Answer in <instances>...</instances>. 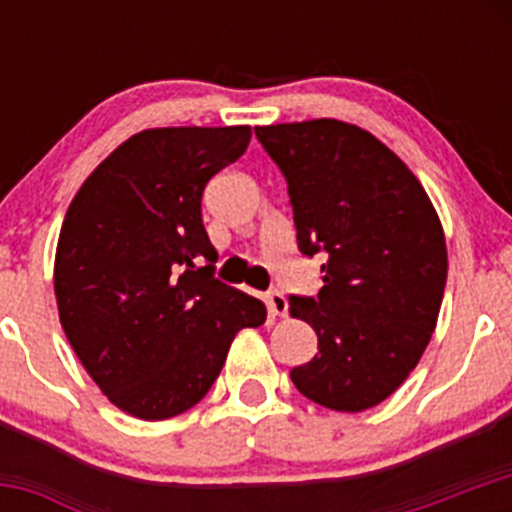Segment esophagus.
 Wrapping results in <instances>:
<instances>
[{
	"mask_svg": "<svg viewBox=\"0 0 512 512\" xmlns=\"http://www.w3.org/2000/svg\"><path fill=\"white\" fill-rule=\"evenodd\" d=\"M265 302L270 314H275V317H285L287 314V299L280 289H270V292L265 294Z\"/></svg>",
	"mask_w": 512,
	"mask_h": 512,
	"instance_id": "obj_1",
	"label": "esophagus"
}]
</instances>
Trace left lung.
<instances>
[{
  "mask_svg": "<svg viewBox=\"0 0 512 512\" xmlns=\"http://www.w3.org/2000/svg\"><path fill=\"white\" fill-rule=\"evenodd\" d=\"M255 136L287 180L299 252L324 255L317 297H289V314L319 339L292 384L332 411L371 409L404 384L436 329L441 220L404 160L364 128L317 118Z\"/></svg>",
  "mask_w": 512,
  "mask_h": 512,
  "instance_id": "left-lung-1",
  "label": "left lung"
}]
</instances>
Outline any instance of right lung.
<instances>
[{"mask_svg":"<svg viewBox=\"0 0 512 512\" xmlns=\"http://www.w3.org/2000/svg\"><path fill=\"white\" fill-rule=\"evenodd\" d=\"M250 128H151L86 178L66 210L54 265L71 349L111 404L143 421L193 409L260 299L215 280L203 190L250 143Z\"/></svg>","mask_w":512,"mask_h":512,"instance_id":"right-lung-1","label":"right lung"}]
</instances>
